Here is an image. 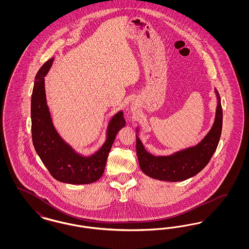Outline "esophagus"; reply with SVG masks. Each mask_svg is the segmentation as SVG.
I'll return each instance as SVG.
<instances>
[{
	"mask_svg": "<svg viewBox=\"0 0 249 249\" xmlns=\"http://www.w3.org/2000/svg\"><path fill=\"white\" fill-rule=\"evenodd\" d=\"M135 109H136V107H135L134 105L130 106V111H131V112H134V111H135Z\"/></svg>",
	"mask_w": 249,
	"mask_h": 249,
	"instance_id": "esophagus-1",
	"label": "esophagus"
}]
</instances>
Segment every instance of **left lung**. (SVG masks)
Segmentation results:
<instances>
[{
    "instance_id": "obj_1",
    "label": "left lung",
    "mask_w": 249,
    "mask_h": 249,
    "mask_svg": "<svg viewBox=\"0 0 249 249\" xmlns=\"http://www.w3.org/2000/svg\"><path fill=\"white\" fill-rule=\"evenodd\" d=\"M217 105L213 126L201 142L168 156H154L144 148L136 134V153L139 165L149 178L170 182L184 181L196 176L208 164L220 139L222 130V107L220 96L214 89ZM137 128L136 132L138 133Z\"/></svg>"
}]
</instances>
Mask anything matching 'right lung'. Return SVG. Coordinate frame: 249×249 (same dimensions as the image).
I'll list each match as a JSON object with an SVG mask.
<instances>
[{
    "label": "right lung",
    "instance_id": "add662e5",
    "mask_svg": "<svg viewBox=\"0 0 249 249\" xmlns=\"http://www.w3.org/2000/svg\"><path fill=\"white\" fill-rule=\"evenodd\" d=\"M53 60L54 58L45 62L36 76L31 107L33 142L36 153L56 180L73 185L90 184L100 179L105 172L107 157L117 133L126 123L123 112L119 111L110 119L107 140L98 151L90 156L77 153L55 129L47 105L44 77Z\"/></svg>",
    "mask_w": 249,
    "mask_h": 249
}]
</instances>
